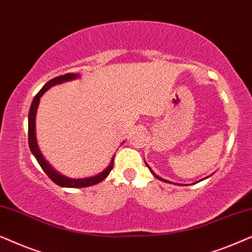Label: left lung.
Returning a JSON list of instances; mask_svg holds the SVG:
<instances>
[{
	"instance_id": "left-lung-1",
	"label": "left lung",
	"mask_w": 252,
	"mask_h": 252,
	"mask_svg": "<svg viewBox=\"0 0 252 252\" xmlns=\"http://www.w3.org/2000/svg\"><path fill=\"white\" fill-rule=\"evenodd\" d=\"M144 163H146V161H144ZM146 165H147V166H148V168H149V170H150V172H151V173H153V175H154V177H156L157 179H158V180H160V181H163V182H167V184H172V182H170V181H168V180H165V179H163V178H160V177H158V175L156 174V173H155V172L153 171V170H151V168H150V166H149V165H148L147 163H146ZM209 177H206V178H204V179H208ZM204 179H202V180H204ZM201 180V181H202ZM175 185H178V186H181L180 184H175ZM185 186V185H184Z\"/></svg>"
}]
</instances>
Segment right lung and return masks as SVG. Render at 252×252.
I'll use <instances>...</instances> for the list:
<instances>
[{"label":"right lung","instance_id":"add662e5","mask_svg":"<svg viewBox=\"0 0 252 252\" xmlns=\"http://www.w3.org/2000/svg\"><path fill=\"white\" fill-rule=\"evenodd\" d=\"M79 78H80V74L79 73H66L64 75H60V77L51 79V80L48 81L47 84L41 88V91L37 93L35 97L33 98V102L32 104H31L30 112H29V144H30L31 153H32L33 156L36 158L37 163H39L40 166L42 167L44 173H46L48 177L55 182V184L65 188H84V187H89V186H94L96 184H98V182L104 180V179L110 174V172H111L113 167V159H115V156H113L111 158L110 164L106 166V168H104V170L101 172V173L93 175V177L74 179V178L65 177V175L61 174L60 172H57L46 159H44L43 155L41 154L40 148L37 146L36 128H35L36 112H37V106H39V103H40V98L42 97L43 94L48 91V89L54 87V86L61 85L63 84V82L75 80V79H79Z\"/></svg>","mask_w":252,"mask_h":252}]
</instances>
